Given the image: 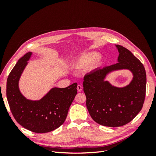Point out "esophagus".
Returning a JSON list of instances; mask_svg holds the SVG:
<instances>
[{"instance_id": "obj_1", "label": "esophagus", "mask_w": 156, "mask_h": 156, "mask_svg": "<svg viewBox=\"0 0 156 156\" xmlns=\"http://www.w3.org/2000/svg\"><path fill=\"white\" fill-rule=\"evenodd\" d=\"M77 88V90L79 92H81L82 90H83V87L81 85H80V84H78Z\"/></svg>"}]
</instances>
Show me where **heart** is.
Masks as SVG:
<instances>
[{
	"label": "heart",
	"mask_w": 156,
	"mask_h": 156,
	"mask_svg": "<svg viewBox=\"0 0 156 156\" xmlns=\"http://www.w3.org/2000/svg\"><path fill=\"white\" fill-rule=\"evenodd\" d=\"M102 56L100 54H96L94 52H89L83 54L75 60L73 65L76 68H84L89 64L90 68H96L101 63Z\"/></svg>",
	"instance_id": "obj_1"
}]
</instances>
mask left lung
<instances>
[{
  "label": "left lung",
  "mask_w": 156,
  "mask_h": 156,
  "mask_svg": "<svg viewBox=\"0 0 156 156\" xmlns=\"http://www.w3.org/2000/svg\"><path fill=\"white\" fill-rule=\"evenodd\" d=\"M116 47L119 52L118 63L87 73L83 81L90 115L96 123L108 127L122 126L130 122L142 109L146 95L143 64L123 46ZM123 69L130 70L134 75L128 86L119 88L105 81L108 73Z\"/></svg>",
  "instance_id": "obj_1"
}]
</instances>
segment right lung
I'll return each instance as SVG.
<instances>
[{
	"label": "right lung",
	"mask_w": 156,
	"mask_h": 156,
	"mask_svg": "<svg viewBox=\"0 0 156 156\" xmlns=\"http://www.w3.org/2000/svg\"><path fill=\"white\" fill-rule=\"evenodd\" d=\"M32 53L21 57L8 75L6 96L14 119L23 127L34 133H48L62 125L77 93V83L64 88H53L38 101L26 99L19 89L20 78Z\"/></svg>",
	"instance_id": "1"
}]
</instances>
